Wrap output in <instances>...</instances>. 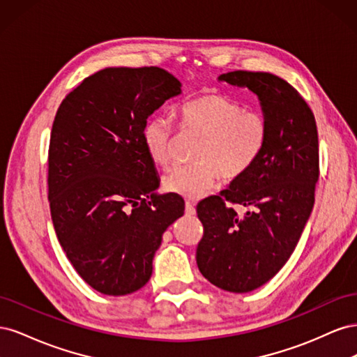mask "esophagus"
Wrapping results in <instances>:
<instances>
[{
  "label": "esophagus",
  "mask_w": 357,
  "mask_h": 357,
  "mask_svg": "<svg viewBox=\"0 0 357 357\" xmlns=\"http://www.w3.org/2000/svg\"><path fill=\"white\" fill-rule=\"evenodd\" d=\"M195 213H197L195 204H193L192 201H186V214H188V215H193Z\"/></svg>",
  "instance_id": "esophagus-1"
}]
</instances>
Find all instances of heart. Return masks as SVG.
I'll list each match as a JSON object with an SVG mask.
<instances>
[{
  "label": "heart",
  "mask_w": 357,
  "mask_h": 357,
  "mask_svg": "<svg viewBox=\"0 0 357 357\" xmlns=\"http://www.w3.org/2000/svg\"><path fill=\"white\" fill-rule=\"evenodd\" d=\"M181 132L201 137L190 165L172 168L164 188L185 198H199L219 178L229 183L241 178L261 158L268 142V123L261 113L244 110L220 93H207L188 101L178 112ZM142 142L150 160L158 167L171 162L174 128L168 117H149Z\"/></svg>",
  "instance_id": "obj_1"
}]
</instances>
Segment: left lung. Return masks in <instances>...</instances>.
<instances>
[{
  "label": "left lung",
  "instance_id": "1",
  "mask_svg": "<svg viewBox=\"0 0 357 357\" xmlns=\"http://www.w3.org/2000/svg\"><path fill=\"white\" fill-rule=\"evenodd\" d=\"M219 82L257 96L268 142L241 178L198 204L204 236L197 264L211 284L245 294L269 282L301 238L314 205L319 137L314 114L286 80L271 73L232 71L219 75ZM231 203L252 211L238 216Z\"/></svg>",
  "mask_w": 357,
  "mask_h": 357
}]
</instances>
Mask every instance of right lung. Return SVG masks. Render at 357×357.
I'll return each instance as SVG.
<instances>
[{"label": "right lung", "instance_id": "add662e5", "mask_svg": "<svg viewBox=\"0 0 357 357\" xmlns=\"http://www.w3.org/2000/svg\"><path fill=\"white\" fill-rule=\"evenodd\" d=\"M181 83L158 67L104 68L59 105L49 147V202L59 244L100 294L122 296L152 277L169 225L185 214L159 176L142 129Z\"/></svg>", "mask_w": 357, "mask_h": 357}]
</instances>
